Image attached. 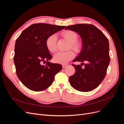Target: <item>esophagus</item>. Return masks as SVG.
<instances>
[{
	"mask_svg": "<svg viewBox=\"0 0 124 124\" xmlns=\"http://www.w3.org/2000/svg\"><path fill=\"white\" fill-rule=\"evenodd\" d=\"M67 66V65L66 64H63V65H62V68H65V67H66Z\"/></svg>",
	"mask_w": 124,
	"mask_h": 124,
	"instance_id": "1",
	"label": "esophagus"
}]
</instances>
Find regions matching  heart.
Instances as JSON below:
<instances>
[{
    "label": "heart",
    "instance_id": "obj_1",
    "mask_svg": "<svg viewBox=\"0 0 124 124\" xmlns=\"http://www.w3.org/2000/svg\"><path fill=\"white\" fill-rule=\"evenodd\" d=\"M62 35L63 38H65L70 43V48L76 52L80 51L82 48V44L78 41V35L76 32L68 30L62 32ZM56 42H57L56 36L55 35L50 36L46 41L47 49L52 53H53L56 50ZM74 57V54L72 51L58 52L54 55L53 59L56 62L64 64L71 61Z\"/></svg>",
    "mask_w": 124,
    "mask_h": 124
}]
</instances>
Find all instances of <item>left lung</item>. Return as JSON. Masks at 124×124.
I'll return each mask as SVG.
<instances>
[{
    "label": "left lung",
    "instance_id": "8db88e82",
    "mask_svg": "<svg viewBox=\"0 0 124 124\" xmlns=\"http://www.w3.org/2000/svg\"><path fill=\"white\" fill-rule=\"evenodd\" d=\"M65 29L77 32L82 40V51L73 62H87L84 68H82L81 65L72 63L76 72L70 77V84L78 91H93L106 76L110 61L108 39L100 30L92 24H76L67 26Z\"/></svg>",
    "mask_w": 124,
    "mask_h": 124
}]
</instances>
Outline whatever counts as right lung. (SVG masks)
Wrapping results in <instances>:
<instances>
[{
    "label": "right lung",
    "instance_id": "add662e5",
    "mask_svg": "<svg viewBox=\"0 0 124 124\" xmlns=\"http://www.w3.org/2000/svg\"><path fill=\"white\" fill-rule=\"evenodd\" d=\"M65 26L46 23L31 25L16 40L14 62L19 80L33 91L46 89L53 83L56 74L62 69L58 63L48 62L52 58L46 45V39ZM46 64H41L42 61Z\"/></svg>",
    "mask_w": 124,
    "mask_h": 124
}]
</instances>
